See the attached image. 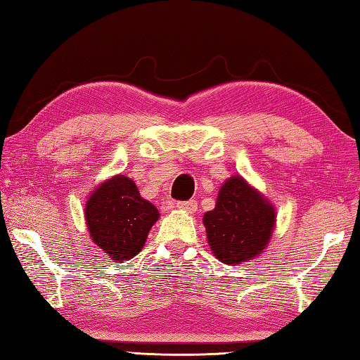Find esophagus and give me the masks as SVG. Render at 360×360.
I'll return each instance as SVG.
<instances>
[{
  "mask_svg": "<svg viewBox=\"0 0 360 360\" xmlns=\"http://www.w3.org/2000/svg\"><path fill=\"white\" fill-rule=\"evenodd\" d=\"M176 207L181 209V210H187V212H195L196 209H198V202L195 200H188V201H178L176 202Z\"/></svg>",
  "mask_w": 360,
  "mask_h": 360,
  "instance_id": "esophagus-1",
  "label": "esophagus"
}]
</instances>
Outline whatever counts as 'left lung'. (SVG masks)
Masks as SVG:
<instances>
[{"instance_id": "8db88e82", "label": "left lung", "mask_w": 360, "mask_h": 360, "mask_svg": "<svg viewBox=\"0 0 360 360\" xmlns=\"http://www.w3.org/2000/svg\"><path fill=\"white\" fill-rule=\"evenodd\" d=\"M214 255L226 264H240L260 255L274 226V209L240 176L220 188L217 206L204 215Z\"/></svg>"}]
</instances>
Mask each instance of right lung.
Masks as SVG:
<instances>
[{
  "mask_svg": "<svg viewBox=\"0 0 360 360\" xmlns=\"http://www.w3.org/2000/svg\"><path fill=\"white\" fill-rule=\"evenodd\" d=\"M158 218V209L122 174L98 187L86 206L91 240L117 262L139 255Z\"/></svg>",
  "mask_w": 360,
  "mask_h": 360,
  "instance_id": "obj_1",
  "label": "right lung"
}]
</instances>
